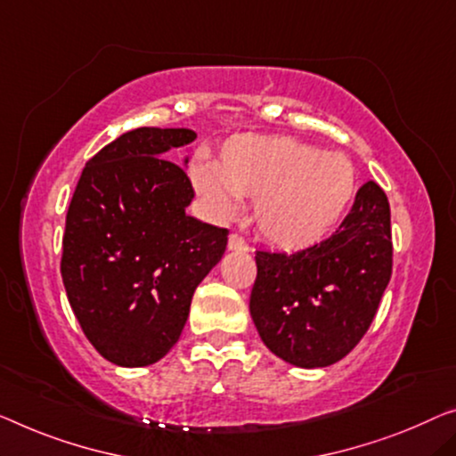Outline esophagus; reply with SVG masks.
<instances>
[{
	"label": "esophagus",
	"instance_id": "obj_1",
	"mask_svg": "<svg viewBox=\"0 0 456 456\" xmlns=\"http://www.w3.org/2000/svg\"><path fill=\"white\" fill-rule=\"evenodd\" d=\"M227 246H229V249H233V251H248L249 249V243L243 240L240 233H231Z\"/></svg>",
	"mask_w": 456,
	"mask_h": 456
}]
</instances>
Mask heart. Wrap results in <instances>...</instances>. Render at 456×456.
Segmentation results:
<instances>
[{
  "label": "heart",
  "instance_id": "1",
  "mask_svg": "<svg viewBox=\"0 0 456 456\" xmlns=\"http://www.w3.org/2000/svg\"><path fill=\"white\" fill-rule=\"evenodd\" d=\"M192 184L216 216L229 219L241 199L254 196L256 227L282 249H303L323 240L356 194L354 166L284 134H235L215 163L192 166Z\"/></svg>",
  "mask_w": 456,
  "mask_h": 456
}]
</instances>
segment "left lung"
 <instances>
[{"label":"left lung","instance_id":"8db88e82","mask_svg":"<svg viewBox=\"0 0 456 456\" xmlns=\"http://www.w3.org/2000/svg\"><path fill=\"white\" fill-rule=\"evenodd\" d=\"M249 314L284 362L319 369L342 360L369 331L391 281L389 200L375 182L328 240L295 254L256 251Z\"/></svg>","mask_w":456,"mask_h":456}]
</instances>
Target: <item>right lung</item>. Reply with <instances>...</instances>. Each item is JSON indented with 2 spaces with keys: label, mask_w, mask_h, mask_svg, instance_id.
I'll return each instance as SVG.
<instances>
[{
  "label": "right lung",
  "mask_w": 456,
  "mask_h": 456,
  "mask_svg": "<svg viewBox=\"0 0 456 456\" xmlns=\"http://www.w3.org/2000/svg\"><path fill=\"white\" fill-rule=\"evenodd\" d=\"M190 128L141 126L86 163L69 202L61 276L86 338L118 366L172 350L196 287L227 248L229 229L186 215L194 188L169 149Z\"/></svg>",
  "instance_id": "add662e5"
}]
</instances>
